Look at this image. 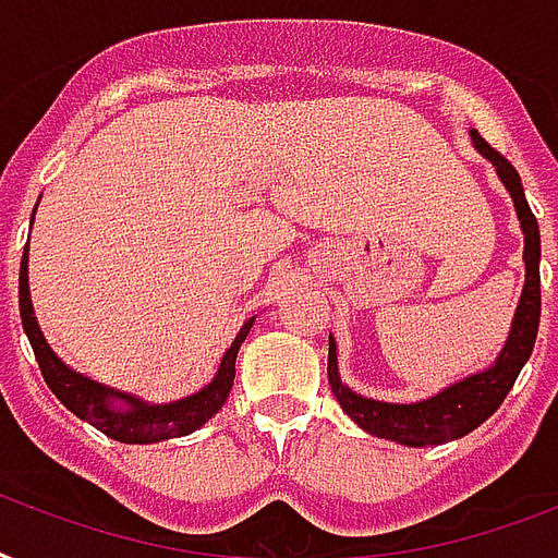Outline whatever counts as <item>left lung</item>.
<instances>
[{"label":"left lung","mask_w":558,"mask_h":558,"mask_svg":"<svg viewBox=\"0 0 558 558\" xmlns=\"http://www.w3.org/2000/svg\"><path fill=\"white\" fill-rule=\"evenodd\" d=\"M474 148L483 157L492 159V166L498 168L500 180L515 201L518 220L524 230V262H526V282L521 302H518L512 331L498 361L481 375H472L465 381L448 387L439 396L416 404H387V401H373L357 396L349 387H343L338 378V355H335V340L328 338V384L331 392L338 396L340 408L355 425H361L366 434L392 439L401 445H442L448 439H460L477 425H483L495 410L504 404L507 392L512 390L521 366L533 352L535 335H538V317H542V276H538V258H542V239H538V223L530 211V203L521 189V177L512 168L500 150H495L481 133L472 131Z\"/></svg>","instance_id":"1"}]
</instances>
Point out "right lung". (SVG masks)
Listing matches in <instances>:
<instances>
[{
	"label": "right lung",
	"mask_w": 558,
	"mask_h": 558,
	"mask_svg": "<svg viewBox=\"0 0 558 558\" xmlns=\"http://www.w3.org/2000/svg\"><path fill=\"white\" fill-rule=\"evenodd\" d=\"M20 317H23V328L28 340H32L34 357L40 364V373L49 384V390L60 399V404H66L75 416H81L84 422H89L93 427H98L101 434H107L110 439H119V442H136L148 445L159 442V439H174V436H185L197 430L201 425H206L220 408L223 401L230 399L232 381H235V355H239V347L244 343V338L253 328V319L250 317L244 323V328L239 331V338L227 349V355L220 361V369L215 375V381L209 387H203L201 392H194L189 399H180L174 404H162V408H148L142 401L124 396V392H113L110 387H101V384L89 381L84 375L72 373L63 361H60L54 352L49 349L46 338H43L40 326L34 319L32 296H28V247L23 253V265H20ZM113 398H122L125 401L124 409H116Z\"/></svg>",
	"instance_id": "obj_1"
}]
</instances>
